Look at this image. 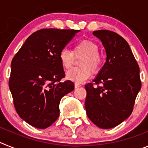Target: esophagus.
<instances>
[{
  "instance_id": "34e87169",
  "label": "esophagus",
  "mask_w": 148,
  "mask_h": 148,
  "mask_svg": "<svg viewBox=\"0 0 148 148\" xmlns=\"http://www.w3.org/2000/svg\"><path fill=\"white\" fill-rule=\"evenodd\" d=\"M81 87L80 84H77V83L75 84V88H78V87Z\"/></svg>"
}]
</instances>
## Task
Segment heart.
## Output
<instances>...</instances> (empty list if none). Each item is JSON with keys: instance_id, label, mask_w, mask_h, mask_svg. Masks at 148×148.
I'll return each instance as SVG.
<instances>
[{"instance_id": "obj_1", "label": "heart", "mask_w": 148, "mask_h": 148, "mask_svg": "<svg viewBox=\"0 0 148 148\" xmlns=\"http://www.w3.org/2000/svg\"><path fill=\"white\" fill-rule=\"evenodd\" d=\"M99 46L90 40H83L77 43L73 50L64 48L60 51L59 59L64 69H70L75 57L83 56L80 60L82 67L73 68L66 73L67 79L75 83H81L90 78L91 69L93 73L100 70L102 58L99 53Z\"/></svg>"}]
</instances>
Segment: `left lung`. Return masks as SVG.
I'll return each mask as SVG.
<instances>
[{
	"mask_svg": "<svg viewBox=\"0 0 148 148\" xmlns=\"http://www.w3.org/2000/svg\"><path fill=\"white\" fill-rule=\"evenodd\" d=\"M102 42L106 62L92 83L85 84L88 118L102 129L116 127L133 112L142 87L139 66L126 40L110 30L92 32Z\"/></svg>",
	"mask_w": 148,
	"mask_h": 148,
	"instance_id": "1",
	"label": "left lung"
}]
</instances>
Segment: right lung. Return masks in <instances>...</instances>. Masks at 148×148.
<instances>
[{
    "label": "right lung",
    "instance_id": "right-lung-1",
    "mask_svg": "<svg viewBox=\"0 0 148 148\" xmlns=\"http://www.w3.org/2000/svg\"><path fill=\"white\" fill-rule=\"evenodd\" d=\"M79 30L42 29L26 40L11 63L9 87L16 112L39 129L51 126L59 116L63 96L74 90L65 73L60 51Z\"/></svg>",
    "mask_w": 148,
    "mask_h": 148
}]
</instances>
